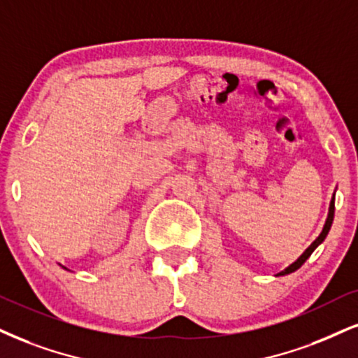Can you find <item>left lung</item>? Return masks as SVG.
Wrapping results in <instances>:
<instances>
[{
  "mask_svg": "<svg viewBox=\"0 0 358 358\" xmlns=\"http://www.w3.org/2000/svg\"><path fill=\"white\" fill-rule=\"evenodd\" d=\"M334 213H335V194H334V196H332V201H330L327 220H325V224H324V229H322V232L319 234V237H317V239H315L314 242H312V244L308 245L306 250H303L301 257H299L297 260H295V262H292V264H290L289 267H285L284 271L277 273V277H279V275H287V273H292V272L297 271V268H301V267H302V264L306 262V260H307L308 257H310V254L314 252V250L317 249V247H319V245L322 244V242L325 241V237H327V234H329L330 227H332V222H334Z\"/></svg>",
  "mask_w": 358,
  "mask_h": 358,
  "instance_id": "obj_1",
  "label": "left lung"
}]
</instances>
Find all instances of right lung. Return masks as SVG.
I'll use <instances>...</instances> for the list:
<instances>
[{"label": "right lung", "instance_id": "1", "mask_svg": "<svg viewBox=\"0 0 358 358\" xmlns=\"http://www.w3.org/2000/svg\"><path fill=\"white\" fill-rule=\"evenodd\" d=\"M61 267H63V266H61ZM63 268H66V267H63ZM66 271H68V268H66Z\"/></svg>", "mask_w": 358, "mask_h": 358}]
</instances>
